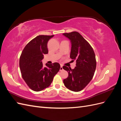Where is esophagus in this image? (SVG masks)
<instances>
[{
  "instance_id": "esophagus-1",
  "label": "esophagus",
  "mask_w": 121,
  "mask_h": 121,
  "mask_svg": "<svg viewBox=\"0 0 121 121\" xmlns=\"http://www.w3.org/2000/svg\"><path fill=\"white\" fill-rule=\"evenodd\" d=\"M63 66H62L61 65H60V71H62L63 70Z\"/></svg>"
}]
</instances>
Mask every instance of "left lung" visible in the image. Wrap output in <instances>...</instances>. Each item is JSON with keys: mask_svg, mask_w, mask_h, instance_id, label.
<instances>
[{"mask_svg": "<svg viewBox=\"0 0 121 121\" xmlns=\"http://www.w3.org/2000/svg\"><path fill=\"white\" fill-rule=\"evenodd\" d=\"M70 40L71 50L70 58L76 61L74 69L63 66L68 72L69 76L64 80L65 86L75 92H79L85 88L92 80L96 67L94 50L83 36L77 32L63 34Z\"/></svg>", "mask_w": 121, "mask_h": 121, "instance_id": "8db88e82", "label": "left lung"}]
</instances>
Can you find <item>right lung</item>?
Segmentation results:
<instances>
[{"label": "right lung", "mask_w": 121, "mask_h": 121, "mask_svg": "<svg viewBox=\"0 0 121 121\" xmlns=\"http://www.w3.org/2000/svg\"><path fill=\"white\" fill-rule=\"evenodd\" d=\"M54 35H39L26 45L20 58L22 76L30 89L40 91L49 87L60 69L58 63L46 64L43 67L44 54L48 52L47 43Z\"/></svg>", "instance_id": "right-lung-1"}]
</instances>
